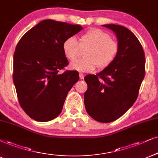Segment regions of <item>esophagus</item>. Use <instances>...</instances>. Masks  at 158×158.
Masks as SVG:
<instances>
[{
	"label": "esophagus",
	"mask_w": 158,
	"mask_h": 158,
	"mask_svg": "<svg viewBox=\"0 0 158 158\" xmlns=\"http://www.w3.org/2000/svg\"><path fill=\"white\" fill-rule=\"evenodd\" d=\"M84 77H84L83 73H79V78H80V79H84Z\"/></svg>",
	"instance_id": "34e87169"
}]
</instances>
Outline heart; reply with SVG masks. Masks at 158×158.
I'll use <instances>...</instances> for the list:
<instances>
[{
  "instance_id": "obj_1",
  "label": "heart",
  "mask_w": 158,
  "mask_h": 158,
  "mask_svg": "<svg viewBox=\"0 0 158 158\" xmlns=\"http://www.w3.org/2000/svg\"><path fill=\"white\" fill-rule=\"evenodd\" d=\"M80 46L89 48L85 53L87 58L71 62L70 69L81 73L93 72L96 65L101 69L107 67L117 57L119 44L106 32L100 29H91L81 35L79 43L75 36H69L63 44L65 57L73 60L78 57Z\"/></svg>"
}]
</instances>
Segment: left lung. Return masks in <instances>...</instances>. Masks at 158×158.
Listing matches in <instances>:
<instances>
[{"label":"left lung","instance_id":"1","mask_svg":"<svg viewBox=\"0 0 158 158\" xmlns=\"http://www.w3.org/2000/svg\"><path fill=\"white\" fill-rule=\"evenodd\" d=\"M117 36L119 51L110 65L96 75L85 77L87 89L85 109L92 118L111 123L123 116L136 100L145 74L142 46L130 30L118 25H103Z\"/></svg>","mask_w":158,"mask_h":158}]
</instances>
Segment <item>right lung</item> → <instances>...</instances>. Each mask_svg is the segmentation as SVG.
<instances>
[{
  "instance_id": "obj_1",
  "label": "right lung",
  "mask_w": 158,
  "mask_h": 158,
  "mask_svg": "<svg viewBox=\"0 0 158 158\" xmlns=\"http://www.w3.org/2000/svg\"><path fill=\"white\" fill-rule=\"evenodd\" d=\"M82 29L79 25L45 19L18 42L13 81L19 104L31 118L47 122L60 114L68 93L79 79L77 71L58 73L69 65L63 44Z\"/></svg>"
}]
</instances>
